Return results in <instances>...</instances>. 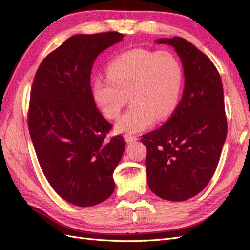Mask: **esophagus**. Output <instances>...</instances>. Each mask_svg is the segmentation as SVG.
<instances>
[{
    "label": "esophagus",
    "instance_id": "esophagus-1",
    "mask_svg": "<svg viewBox=\"0 0 250 250\" xmlns=\"http://www.w3.org/2000/svg\"><path fill=\"white\" fill-rule=\"evenodd\" d=\"M125 141L127 142V143H131V142H133V141H137L138 140V138H135V137H133V135H131V134H125Z\"/></svg>",
    "mask_w": 250,
    "mask_h": 250
}]
</instances>
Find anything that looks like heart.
<instances>
[{
	"label": "heart",
	"mask_w": 250,
	"mask_h": 250,
	"mask_svg": "<svg viewBox=\"0 0 250 250\" xmlns=\"http://www.w3.org/2000/svg\"><path fill=\"white\" fill-rule=\"evenodd\" d=\"M184 85V69L174 53L133 49L113 58L107 78L97 77L93 96L103 115L116 119L128 102L132 104L116 124L117 130L131 134L154 121L168 119L176 109Z\"/></svg>",
	"instance_id": "1"
}]
</instances>
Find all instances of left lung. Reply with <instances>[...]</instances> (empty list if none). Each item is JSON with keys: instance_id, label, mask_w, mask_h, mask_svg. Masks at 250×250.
<instances>
[{"instance_id": "left-lung-1", "label": "left lung", "mask_w": 250, "mask_h": 250, "mask_svg": "<svg viewBox=\"0 0 250 250\" xmlns=\"http://www.w3.org/2000/svg\"><path fill=\"white\" fill-rule=\"evenodd\" d=\"M174 47L184 65L185 89L162 127L143 135L150 190L185 201L208 186L228 134L222 81L211 60L183 37L156 41Z\"/></svg>"}]
</instances>
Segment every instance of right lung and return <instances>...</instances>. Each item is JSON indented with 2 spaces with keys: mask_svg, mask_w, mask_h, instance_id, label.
<instances>
[{
  "mask_svg": "<svg viewBox=\"0 0 250 250\" xmlns=\"http://www.w3.org/2000/svg\"><path fill=\"white\" fill-rule=\"evenodd\" d=\"M111 31L78 34L43 58L32 83L28 128L43 175L60 197L77 207L106 200L124 152L122 135L96 107L90 73L100 53L123 39Z\"/></svg>",
  "mask_w": 250,
  "mask_h": 250,
  "instance_id": "obj_1",
  "label": "right lung"
}]
</instances>
